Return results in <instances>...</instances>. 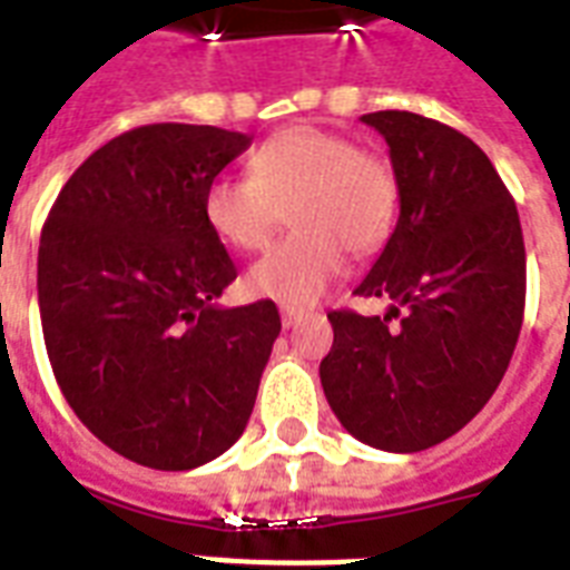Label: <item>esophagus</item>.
<instances>
[{"label": "esophagus", "instance_id": "esophagus-1", "mask_svg": "<svg viewBox=\"0 0 570 570\" xmlns=\"http://www.w3.org/2000/svg\"><path fill=\"white\" fill-rule=\"evenodd\" d=\"M307 316V311L304 307H293V304H281V322H284V328H293V325H298V322Z\"/></svg>", "mask_w": 570, "mask_h": 570}]
</instances>
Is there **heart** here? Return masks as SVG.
<instances>
[{
    "mask_svg": "<svg viewBox=\"0 0 570 570\" xmlns=\"http://www.w3.org/2000/svg\"><path fill=\"white\" fill-rule=\"evenodd\" d=\"M250 177L222 174L204 191L209 230L236 250H263L284 224L295 230L248 272L254 295L311 304L340 277L346 248L370 254L393 233L399 180L390 159L320 127H286L248 156Z\"/></svg>",
    "mask_w": 570,
    "mask_h": 570,
    "instance_id": "obj_1",
    "label": "heart"
}]
</instances>
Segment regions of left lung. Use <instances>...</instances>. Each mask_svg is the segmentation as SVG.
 <instances>
[{"mask_svg":"<svg viewBox=\"0 0 570 570\" xmlns=\"http://www.w3.org/2000/svg\"><path fill=\"white\" fill-rule=\"evenodd\" d=\"M361 120L390 147L399 222L355 293L390 298V311L328 313L334 346L320 379L357 441L420 452L464 429L509 370L527 298L521 218L459 129L414 111Z\"/></svg>","mask_w":570,"mask_h":570,"instance_id":"8db88e82","label":"left lung"}]
</instances>
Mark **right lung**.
I'll use <instances>...</instances> for the list:
<instances>
[{
  "label": "right lung",
  "mask_w": 570,
  "mask_h": 570,
  "mask_svg": "<svg viewBox=\"0 0 570 570\" xmlns=\"http://www.w3.org/2000/svg\"><path fill=\"white\" fill-rule=\"evenodd\" d=\"M245 132L150 124L111 138L58 191L38 304L67 405L124 459L191 470L248 425L281 334L272 302L218 307L236 266L204 218Z\"/></svg>",
  "instance_id": "obj_1"
}]
</instances>
